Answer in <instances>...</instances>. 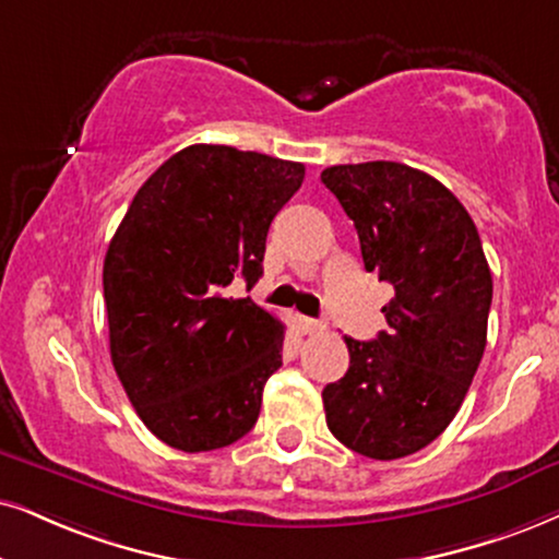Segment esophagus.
Masks as SVG:
<instances>
[{
	"label": "esophagus",
	"mask_w": 559,
	"mask_h": 559,
	"mask_svg": "<svg viewBox=\"0 0 559 559\" xmlns=\"http://www.w3.org/2000/svg\"><path fill=\"white\" fill-rule=\"evenodd\" d=\"M299 328H301L304 335H317V332H322V330H324V322H320V320H312V317H301V320H299Z\"/></svg>",
	"instance_id": "1"
}]
</instances>
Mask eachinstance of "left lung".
Wrapping results in <instances>:
<instances>
[{"label":"left lung","instance_id":"left-lung-1","mask_svg":"<svg viewBox=\"0 0 559 559\" xmlns=\"http://www.w3.org/2000/svg\"><path fill=\"white\" fill-rule=\"evenodd\" d=\"M324 188L358 231L366 271L394 288L390 328L345 337L350 366L322 390L328 428L379 462L415 454L462 407L487 343L492 275L477 227L436 178L400 162L335 165Z\"/></svg>","mask_w":559,"mask_h":559}]
</instances>
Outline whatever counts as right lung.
I'll return each mask as SVG.
<instances>
[{
  "label": "right lung",
  "mask_w": 559,
  "mask_h": 559,
  "mask_svg": "<svg viewBox=\"0 0 559 559\" xmlns=\"http://www.w3.org/2000/svg\"><path fill=\"white\" fill-rule=\"evenodd\" d=\"M301 180V162L186 146L139 188L112 235L103 265L110 358L167 447L214 451L255 426L284 324L227 288L258 284L273 216Z\"/></svg>",
  "instance_id": "right-lung-1"
}]
</instances>
